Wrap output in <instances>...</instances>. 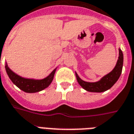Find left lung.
<instances>
[{
  "instance_id": "left-lung-1",
  "label": "left lung",
  "mask_w": 134,
  "mask_h": 134,
  "mask_svg": "<svg viewBox=\"0 0 134 134\" xmlns=\"http://www.w3.org/2000/svg\"><path fill=\"white\" fill-rule=\"evenodd\" d=\"M123 65V54L121 49H119V57L116 67L109 74L103 77L100 81L96 82H87L81 80L77 74L76 76L78 82L81 87L88 92H103L110 89L120 77Z\"/></svg>"
}]
</instances>
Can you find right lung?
<instances>
[{"label":"right lung","mask_w":134,"mask_h":134,"mask_svg":"<svg viewBox=\"0 0 134 134\" xmlns=\"http://www.w3.org/2000/svg\"><path fill=\"white\" fill-rule=\"evenodd\" d=\"M5 69H6L7 75L13 83L16 85L19 89L27 93H34V92H40L41 90L47 87L52 82L54 74L56 71V69H54L48 76L42 80H32V79L23 78L16 75L9 68L7 65L5 66Z\"/></svg>","instance_id":"obj_1"}]
</instances>
